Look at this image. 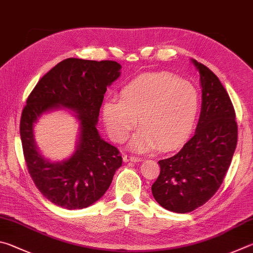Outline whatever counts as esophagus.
<instances>
[{
    "instance_id": "34e87169",
    "label": "esophagus",
    "mask_w": 253,
    "mask_h": 253,
    "mask_svg": "<svg viewBox=\"0 0 253 253\" xmlns=\"http://www.w3.org/2000/svg\"><path fill=\"white\" fill-rule=\"evenodd\" d=\"M141 162L142 159L138 158V157H132V156H127V154H124L123 156V162Z\"/></svg>"
}]
</instances>
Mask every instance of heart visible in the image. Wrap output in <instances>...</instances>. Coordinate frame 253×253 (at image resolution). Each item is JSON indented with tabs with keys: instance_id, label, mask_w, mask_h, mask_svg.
Here are the masks:
<instances>
[{
	"instance_id": "1",
	"label": "heart",
	"mask_w": 253,
	"mask_h": 253,
	"mask_svg": "<svg viewBox=\"0 0 253 253\" xmlns=\"http://www.w3.org/2000/svg\"><path fill=\"white\" fill-rule=\"evenodd\" d=\"M120 96L103 102L102 117L109 135L117 142H124L140 122L142 129L129 145L132 151L145 153L158 147L171 151L192 133L200 97L188 81L163 73L143 74L127 82Z\"/></svg>"
}]
</instances>
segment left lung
<instances>
[{
  "label": "left lung",
  "instance_id": "8db88e82",
  "mask_svg": "<svg viewBox=\"0 0 253 253\" xmlns=\"http://www.w3.org/2000/svg\"><path fill=\"white\" fill-rule=\"evenodd\" d=\"M200 74L201 112L194 135L173 157L159 161L152 184L156 201L165 209L187 213L210 200L222 184L238 141L236 113L218 77L191 59Z\"/></svg>",
  "mask_w": 253,
  "mask_h": 253
}]
</instances>
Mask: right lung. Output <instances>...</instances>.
I'll return each instance as SVG.
<instances>
[{
    "instance_id": "1",
    "label": "right lung",
    "mask_w": 253,
    "mask_h": 253,
    "mask_svg": "<svg viewBox=\"0 0 253 253\" xmlns=\"http://www.w3.org/2000/svg\"><path fill=\"white\" fill-rule=\"evenodd\" d=\"M114 61L63 60L40 80L26 100L20 123L24 159L34 184L47 200L69 210L93 205L122 166L119 150L101 138L96 124L106 87L121 75ZM66 108L79 122L73 156L52 162L39 152L34 126L42 115Z\"/></svg>"
}]
</instances>
